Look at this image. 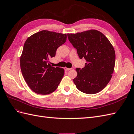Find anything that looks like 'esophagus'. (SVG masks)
I'll return each instance as SVG.
<instances>
[{
    "label": "esophagus",
    "instance_id": "obj_1",
    "mask_svg": "<svg viewBox=\"0 0 134 134\" xmlns=\"http://www.w3.org/2000/svg\"><path fill=\"white\" fill-rule=\"evenodd\" d=\"M71 69H70V68H65V70L66 71H68V70H71Z\"/></svg>",
    "mask_w": 134,
    "mask_h": 134
}]
</instances>
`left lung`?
Returning a JSON list of instances; mask_svg holds the SVG:
<instances>
[{"mask_svg":"<svg viewBox=\"0 0 134 134\" xmlns=\"http://www.w3.org/2000/svg\"><path fill=\"white\" fill-rule=\"evenodd\" d=\"M69 41L77 50L86 65L76 68L73 82L78 90L86 94H96L110 81L115 64V51L108 39L102 32L91 30L76 34H68Z\"/></svg>","mask_w":134,"mask_h":134,"instance_id":"left-lung-1","label":"left lung"}]
</instances>
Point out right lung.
<instances>
[{"instance_id":"1","label":"right lung","mask_w":134,"mask_h":134,"mask_svg":"<svg viewBox=\"0 0 134 134\" xmlns=\"http://www.w3.org/2000/svg\"><path fill=\"white\" fill-rule=\"evenodd\" d=\"M66 34L43 30L28 37L20 58L22 75L32 91L46 95L54 92L62 81L64 69L52 66L49 59L66 42Z\"/></svg>"}]
</instances>
